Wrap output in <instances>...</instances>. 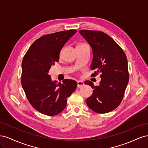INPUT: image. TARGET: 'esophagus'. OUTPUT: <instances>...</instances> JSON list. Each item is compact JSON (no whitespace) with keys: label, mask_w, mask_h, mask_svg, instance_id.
Here are the masks:
<instances>
[{"label":"esophagus","mask_w":148,"mask_h":148,"mask_svg":"<svg viewBox=\"0 0 148 148\" xmlns=\"http://www.w3.org/2000/svg\"><path fill=\"white\" fill-rule=\"evenodd\" d=\"M84 85V83L82 81H78L77 82V86L78 88H82Z\"/></svg>","instance_id":"34e87169"}]
</instances>
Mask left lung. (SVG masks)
Returning a JSON list of instances; mask_svg holds the SVG:
<instances>
[{
  "label": "left lung",
  "mask_w": 148,
  "mask_h": 148,
  "mask_svg": "<svg viewBox=\"0 0 148 148\" xmlns=\"http://www.w3.org/2000/svg\"><path fill=\"white\" fill-rule=\"evenodd\" d=\"M79 34L90 45L92 51L91 76L101 73L99 86L85 81L93 89L86 100L88 106L95 112L105 114L119 106L129 81L127 56L119 44L108 34L99 31L80 30Z\"/></svg>",
  "instance_id": "8db88e82"
}]
</instances>
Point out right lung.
<instances>
[{
  "label": "right lung",
  "mask_w": 148,
  "mask_h": 148,
  "mask_svg": "<svg viewBox=\"0 0 148 148\" xmlns=\"http://www.w3.org/2000/svg\"><path fill=\"white\" fill-rule=\"evenodd\" d=\"M77 32L70 29L42 36L32 44L23 57L22 87L31 105L44 115L60 113L65 108L66 98L77 88L75 80L65 79L63 83L57 84L48 74L51 66L59 61L64 44Z\"/></svg>",
  "instance_id": "obj_1"
}]
</instances>
